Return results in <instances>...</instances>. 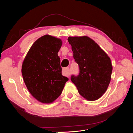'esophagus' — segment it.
<instances>
[{"instance_id": "1", "label": "esophagus", "mask_w": 133, "mask_h": 133, "mask_svg": "<svg viewBox=\"0 0 133 133\" xmlns=\"http://www.w3.org/2000/svg\"><path fill=\"white\" fill-rule=\"evenodd\" d=\"M69 67H66V68H63V70H62L63 75H65V76L70 75V73H69Z\"/></svg>"}]
</instances>
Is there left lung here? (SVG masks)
I'll list each match as a JSON object with an SVG mask.
<instances>
[{"label": "left lung", "mask_w": 133, "mask_h": 133, "mask_svg": "<svg viewBox=\"0 0 133 133\" xmlns=\"http://www.w3.org/2000/svg\"><path fill=\"white\" fill-rule=\"evenodd\" d=\"M68 41L80 70L78 76L72 75L71 80L86 100L94 101L99 99L110 82L112 66L109 57L87 36L69 37Z\"/></svg>", "instance_id": "left-lung-1"}]
</instances>
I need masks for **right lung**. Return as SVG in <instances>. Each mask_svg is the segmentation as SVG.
Segmentation results:
<instances>
[{"mask_svg":"<svg viewBox=\"0 0 133 133\" xmlns=\"http://www.w3.org/2000/svg\"><path fill=\"white\" fill-rule=\"evenodd\" d=\"M62 45L60 39L45 35L33 43L24 59V82L32 96L41 103L54 102L68 80L62 74L58 55Z\"/></svg>","mask_w":133,"mask_h":133,"instance_id":"1","label":"right lung"}]
</instances>
